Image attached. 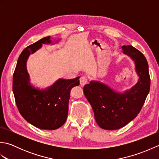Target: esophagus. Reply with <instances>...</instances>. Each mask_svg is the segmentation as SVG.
Listing matches in <instances>:
<instances>
[{"instance_id": "esophagus-1", "label": "esophagus", "mask_w": 159, "mask_h": 159, "mask_svg": "<svg viewBox=\"0 0 159 159\" xmlns=\"http://www.w3.org/2000/svg\"><path fill=\"white\" fill-rule=\"evenodd\" d=\"M88 81V78L86 76H83L80 78V83L81 85H85Z\"/></svg>"}]
</instances>
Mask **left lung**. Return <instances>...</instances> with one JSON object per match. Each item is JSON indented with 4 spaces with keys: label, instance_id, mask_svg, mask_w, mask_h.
Masks as SVG:
<instances>
[{
    "label": "left lung",
    "instance_id": "obj_1",
    "mask_svg": "<svg viewBox=\"0 0 159 159\" xmlns=\"http://www.w3.org/2000/svg\"><path fill=\"white\" fill-rule=\"evenodd\" d=\"M123 52L135 63L139 79L130 90L123 93L114 92L98 81H91L83 92L92 106L98 126L105 130H117L126 126L139 113L150 92V78L146 57L133 46H123Z\"/></svg>",
    "mask_w": 159,
    "mask_h": 159
}]
</instances>
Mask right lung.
I'll use <instances>...</instances> for the list:
<instances>
[{
	"label": "right lung",
	"instance_id": "1",
	"mask_svg": "<svg viewBox=\"0 0 159 159\" xmlns=\"http://www.w3.org/2000/svg\"><path fill=\"white\" fill-rule=\"evenodd\" d=\"M51 43L46 37L24 49L19 56L13 75V92L21 116L33 126L43 130H55L66 122L68 113L70 91L79 85V78L60 79L43 90L35 89L29 81L26 61L30 54Z\"/></svg>",
	"mask_w": 159,
	"mask_h": 159
}]
</instances>
